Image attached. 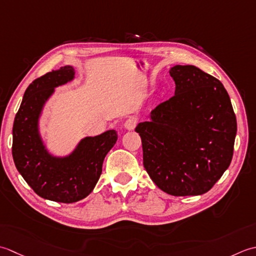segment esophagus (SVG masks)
<instances>
[{
	"label": "esophagus",
	"mask_w": 256,
	"mask_h": 256,
	"mask_svg": "<svg viewBox=\"0 0 256 256\" xmlns=\"http://www.w3.org/2000/svg\"><path fill=\"white\" fill-rule=\"evenodd\" d=\"M137 122H138V120H137V118L136 117H129L126 122H124V128L126 129H128V130H132V129H134V127H136V124H137Z\"/></svg>",
	"instance_id": "34e87169"
}]
</instances>
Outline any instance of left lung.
I'll return each instance as SVG.
<instances>
[{
	"label": "left lung",
	"instance_id": "1",
	"mask_svg": "<svg viewBox=\"0 0 256 256\" xmlns=\"http://www.w3.org/2000/svg\"><path fill=\"white\" fill-rule=\"evenodd\" d=\"M176 95L136 127L144 166L159 189L176 196L206 194L233 157L236 117L222 82L192 65L170 70Z\"/></svg>",
	"mask_w": 256,
	"mask_h": 256
}]
</instances>
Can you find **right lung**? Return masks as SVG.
Segmentation results:
<instances>
[{"label": "right lung", "mask_w": 256, "mask_h": 256, "mask_svg": "<svg viewBox=\"0 0 256 256\" xmlns=\"http://www.w3.org/2000/svg\"><path fill=\"white\" fill-rule=\"evenodd\" d=\"M74 74L72 66H64L36 78L25 90L13 124L16 169L36 194L62 203L77 202L90 194L102 174L104 159L118 137L114 130L87 137L66 158H54L46 151L38 129L42 107L54 88L72 80Z\"/></svg>", "instance_id": "right-lung-1"}]
</instances>
